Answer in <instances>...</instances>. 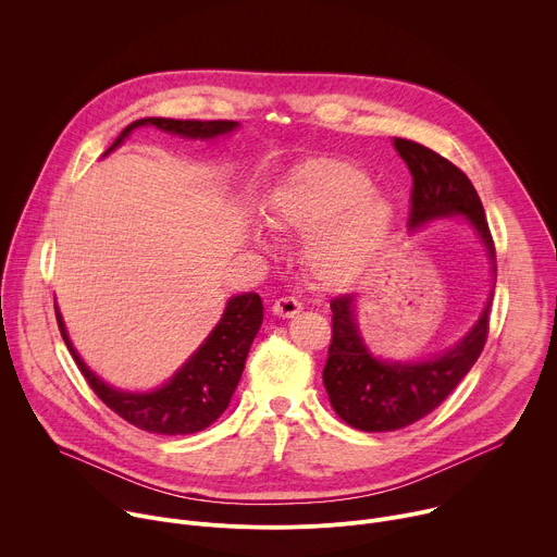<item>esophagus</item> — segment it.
Segmentation results:
<instances>
[{
    "mask_svg": "<svg viewBox=\"0 0 557 557\" xmlns=\"http://www.w3.org/2000/svg\"><path fill=\"white\" fill-rule=\"evenodd\" d=\"M299 310H301V304L295 297H280L273 304V314L284 317V320H288V317H295Z\"/></svg>",
    "mask_w": 557,
    "mask_h": 557,
    "instance_id": "34e87169",
    "label": "esophagus"
}]
</instances>
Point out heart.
Instances as JSON below:
<instances>
[{"instance_id":"obj_1","label":"heart","mask_w":557,"mask_h":557,"mask_svg":"<svg viewBox=\"0 0 557 557\" xmlns=\"http://www.w3.org/2000/svg\"><path fill=\"white\" fill-rule=\"evenodd\" d=\"M363 170L344 158H314L295 168L269 196L267 222L293 235H310L304 264L326 288L359 280L383 253L396 215L387 198L370 189ZM253 240L269 249V237L256 228Z\"/></svg>"}]
</instances>
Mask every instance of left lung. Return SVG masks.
<instances>
[{"mask_svg": "<svg viewBox=\"0 0 557 557\" xmlns=\"http://www.w3.org/2000/svg\"><path fill=\"white\" fill-rule=\"evenodd\" d=\"M394 149L412 174V209L408 226L423 228L434 220L460 215L483 243L496 273V251L483 202L471 181L447 158L408 138H394ZM494 290L479 320L451 348L430 359L389 361L376 357L357 324V295L331 301L333 342L324 366V385L333 410L361 432H392L412 425L438 408L481 357Z\"/></svg>", "mask_w": 557, "mask_h": 557, "instance_id": "8db88e82", "label": "left lung"}]
</instances>
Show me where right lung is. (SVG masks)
Wrapping results in <instances>:
<instances>
[{
    "mask_svg": "<svg viewBox=\"0 0 557 557\" xmlns=\"http://www.w3.org/2000/svg\"><path fill=\"white\" fill-rule=\"evenodd\" d=\"M145 125H153L161 132L183 138L200 140H211L240 127V123L235 121H176L149 116L127 125L103 156L123 145L136 127ZM54 312L67 350L72 352L78 370H82L99 399L121 419L145 432L176 436L209 428L228 408L231 396L237 383H240L249 348L262 326L264 306L258 293L233 295L224 306L220 322L200 344V348L172 374L170 381L149 392L114 387L106 383L97 372H92L72 346L57 306Z\"/></svg>",
    "mask_w": 557,
    "mask_h": 557,
    "instance_id": "1",
    "label": "right lung"
}]
</instances>
